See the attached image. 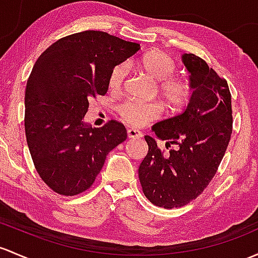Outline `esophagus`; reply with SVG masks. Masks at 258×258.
Listing matches in <instances>:
<instances>
[{"label": "esophagus", "instance_id": "34e87169", "mask_svg": "<svg viewBox=\"0 0 258 258\" xmlns=\"http://www.w3.org/2000/svg\"><path fill=\"white\" fill-rule=\"evenodd\" d=\"M127 136H128V138H141L142 137V132L136 128H130L127 131Z\"/></svg>", "mask_w": 258, "mask_h": 258}]
</instances>
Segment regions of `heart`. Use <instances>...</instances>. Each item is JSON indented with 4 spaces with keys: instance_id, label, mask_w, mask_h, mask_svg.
Listing matches in <instances>:
<instances>
[{
    "instance_id": "1",
    "label": "heart",
    "mask_w": 258,
    "mask_h": 258,
    "mask_svg": "<svg viewBox=\"0 0 258 258\" xmlns=\"http://www.w3.org/2000/svg\"><path fill=\"white\" fill-rule=\"evenodd\" d=\"M137 64L151 79L158 83L157 93L163 100L165 106L173 111H179L189 104L193 95V86L189 80L174 77L178 69L177 63L168 54L161 50L148 51L137 61ZM127 72L128 65L126 63L116 65L108 77L110 89H121L127 77ZM118 113L124 122L141 127L158 117L161 108L157 104L127 100L118 106Z\"/></svg>"
}]
</instances>
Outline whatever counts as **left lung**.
Instances as JSON below:
<instances>
[{
  "label": "left lung",
  "mask_w": 258,
  "mask_h": 258,
  "mask_svg": "<svg viewBox=\"0 0 258 258\" xmlns=\"http://www.w3.org/2000/svg\"><path fill=\"white\" fill-rule=\"evenodd\" d=\"M190 73L193 95L177 116L153 124L157 137L175 145L168 153L145 136L148 153L138 168L146 198L159 208L186 205L209 185L220 164L232 134L231 94L227 81L207 61L194 54H183Z\"/></svg>",
  "instance_id": "left-lung-1"
}]
</instances>
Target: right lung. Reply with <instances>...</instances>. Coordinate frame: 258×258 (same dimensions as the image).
<instances>
[{"label": "right lung", "instance_id": "1", "mask_svg": "<svg viewBox=\"0 0 258 258\" xmlns=\"http://www.w3.org/2000/svg\"><path fill=\"white\" fill-rule=\"evenodd\" d=\"M138 50L137 43L85 31L56 40L34 64L24 95L27 145L38 174L55 193L88 190L108 152L127 138L121 122L96 128L84 116L91 97L107 93L111 70Z\"/></svg>", "mask_w": 258, "mask_h": 258}]
</instances>
